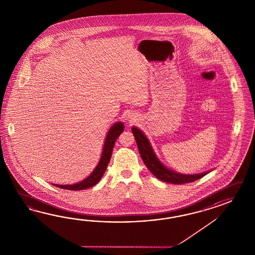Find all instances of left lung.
<instances>
[{
  "label": "left lung",
  "instance_id": "8db88e82",
  "mask_svg": "<svg viewBox=\"0 0 255 255\" xmlns=\"http://www.w3.org/2000/svg\"><path fill=\"white\" fill-rule=\"evenodd\" d=\"M131 131L136 140L137 147L143 163L145 164V166L152 172V174L162 181H165L168 183H173V184L189 183L203 178L206 174L210 172V171H206L203 173L186 175V174L179 173L169 169L159 161V159L155 155V152L150 144L148 139L143 134V131L134 126L131 128Z\"/></svg>",
  "mask_w": 255,
  "mask_h": 255
}]
</instances>
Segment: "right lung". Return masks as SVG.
Returning <instances> with one entry per match:
<instances>
[{
  "label": "right lung",
  "mask_w": 255,
  "mask_h": 255,
  "mask_svg": "<svg viewBox=\"0 0 255 255\" xmlns=\"http://www.w3.org/2000/svg\"><path fill=\"white\" fill-rule=\"evenodd\" d=\"M124 130H125V126L122 122H119V123H116L112 125L106 136L103 152H102L100 162H99L98 166L94 169L93 172L90 174L87 179L82 180L78 183L72 184V185H61V184H53V185L62 188V189H65V190H70V191H80V190H85V189L96 185L102 178L103 174L105 173L106 168L108 167V164L112 157L114 143L116 142L119 135L124 131Z\"/></svg>",
  "instance_id": "obj_1"
}]
</instances>
